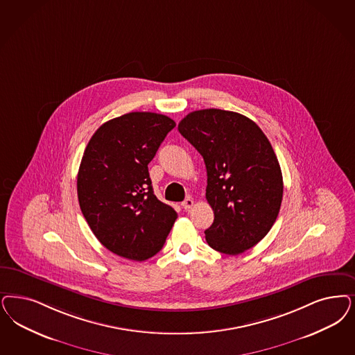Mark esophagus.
<instances>
[{
	"mask_svg": "<svg viewBox=\"0 0 355 355\" xmlns=\"http://www.w3.org/2000/svg\"><path fill=\"white\" fill-rule=\"evenodd\" d=\"M193 206H194V199H193L191 196H187L184 202H182V207H184V209H190Z\"/></svg>",
	"mask_w": 355,
	"mask_h": 355,
	"instance_id": "34e87169",
	"label": "esophagus"
}]
</instances>
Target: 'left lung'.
I'll return each mask as SVG.
<instances>
[{
    "label": "left lung",
    "instance_id": "obj_1",
    "mask_svg": "<svg viewBox=\"0 0 355 355\" xmlns=\"http://www.w3.org/2000/svg\"><path fill=\"white\" fill-rule=\"evenodd\" d=\"M178 131L206 164L215 216L206 241L224 254L244 253L269 233L281 209L283 178L269 139L252 119L219 109L187 114Z\"/></svg>",
    "mask_w": 355,
    "mask_h": 355
}]
</instances>
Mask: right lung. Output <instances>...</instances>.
Wrapping results in <instances>:
<instances>
[{
  "label": "right lung",
  "instance_id": "right-lung-1",
  "mask_svg": "<svg viewBox=\"0 0 355 355\" xmlns=\"http://www.w3.org/2000/svg\"><path fill=\"white\" fill-rule=\"evenodd\" d=\"M174 127L162 114L128 112L103 123L86 146L77 175L80 208L98 241L121 257L157 254L177 219L155 196L148 173Z\"/></svg>",
  "mask_w": 355,
  "mask_h": 355
}]
</instances>
